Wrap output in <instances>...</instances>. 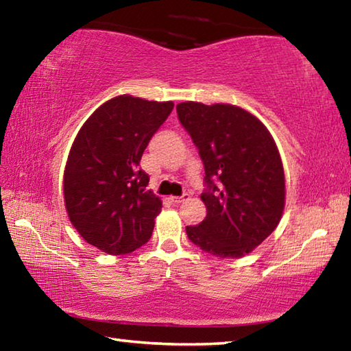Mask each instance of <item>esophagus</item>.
<instances>
[{"instance_id":"1","label":"esophagus","mask_w":351,"mask_h":351,"mask_svg":"<svg viewBox=\"0 0 351 351\" xmlns=\"http://www.w3.org/2000/svg\"><path fill=\"white\" fill-rule=\"evenodd\" d=\"M187 199H189V195H182V197H169V201L173 204H181Z\"/></svg>"}]
</instances>
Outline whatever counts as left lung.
<instances>
[{
  "label": "left lung",
  "mask_w": 351,
  "mask_h": 351,
  "mask_svg": "<svg viewBox=\"0 0 351 351\" xmlns=\"http://www.w3.org/2000/svg\"><path fill=\"white\" fill-rule=\"evenodd\" d=\"M176 111L206 171L201 199L207 215L187 226L189 240L219 258L245 257L283 215L285 173L276 142L263 122L240 106L181 102Z\"/></svg>",
  "instance_id": "8db88e82"
}]
</instances>
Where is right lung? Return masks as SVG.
<instances>
[{
    "label": "right lung",
    "instance_id": "add662e5",
    "mask_svg": "<svg viewBox=\"0 0 351 351\" xmlns=\"http://www.w3.org/2000/svg\"><path fill=\"white\" fill-rule=\"evenodd\" d=\"M173 110L130 94L106 100L86 119L71 147L63 195L82 239L110 255L136 251L150 240L162 201L147 190L139 169L152 136Z\"/></svg>",
    "mask_w": 351,
    "mask_h": 351
}]
</instances>
